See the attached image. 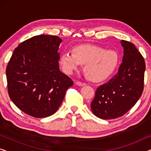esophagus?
<instances>
[{"mask_svg": "<svg viewBox=\"0 0 151 151\" xmlns=\"http://www.w3.org/2000/svg\"><path fill=\"white\" fill-rule=\"evenodd\" d=\"M76 84H78V86H84V85H86V84L84 83V82H79V81L76 82Z\"/></svg>", "mask_w": 151, "mask_h": 151, "instance_id": "34e87169", "label": "esophagus"}]
</instances>
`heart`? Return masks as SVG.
I'll use <instances>...</instances> for the list:
<instances>
[{
	"label": "heart",
	"mask_w": 151,
	"mask_h": 151,
	"mask_svg": "<svg viewBox=\"0 0 151 151\" xmlns=\"http://www.w3.org/2000/svg\"><path fill=\"white\" fill-rule=\"evenodd\" d=\"M119 63L118 53L102 47L85 44L72 49V53H63L60 57L63 71L71 74L84 65V71L93 82H102L114 73Z\"/></svg>",
	"instance_id": "1"
}]
</instances>
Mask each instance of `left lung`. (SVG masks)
<instances>
[{"mask_svg":"<svg viewBox=\"0 0 151 151\" xmlns=\"http://www.w3.org/2000/svg\"><path fill=\"white\" fill-rule=\"evenodd\" d=\"M122 63L118 72L109 82L97 88L91 104L92 112L104 119H115L127 113L141 97L144 90L143 56L135 45L122 40Z\"/></svg>","mask_w":151,"mask_h":151,"instance_id":"1","label":"left lung"}]
</instances>
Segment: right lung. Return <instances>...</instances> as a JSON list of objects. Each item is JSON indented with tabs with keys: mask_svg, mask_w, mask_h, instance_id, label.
Masks as SVG:
<instances>
[{
	"mask_svg": "<svg viewBox=\"0 0 151 151\" xmlns=\"http://www.w3.org/2000/svg\"><path fill=\"white\" fill-rule=\"evenodd\" d=\"M56 36L39 35L14 49L7 64L8 93L14 104L36 118L54 114L73 82L60 71Z\"/></svg>",
	"mask_w": 151,
	"mask_h": 151,
	"instance_id": "1",
	"label": "right lung"
}]
</instances>
